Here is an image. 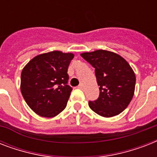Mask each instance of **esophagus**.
I'll use <instances>...</instances> for the list:
<instances>
[{"label":"esophagus","instance_id":"34e87169","mask_svg":"<svg viewBox=\"0 0 157 157\" xmlns=\"http://www.w3.org/2000/svg\"><path fill=\"white\" fill-rule=\"evenodd\" d=\"M78 88L81 89V90H83V88H84L83 85H82V84H80V85L78 86Z\"/></svg>","mask_w":157,"mask_h":157}]
</instances>
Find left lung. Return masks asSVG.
<instances>
[{
  "label": "left lung",
  "instance_id": "obj_1",
  "mask_svg": "<svg viewBox=\"0 0 157 157\" xmlns=\"http://www.w3.org/2000/svg\"><path fill=\"white\" fill-rule=\"evenodd\" d=\"M94 67L99 86V96L89 101V106L97 114L112 117L124 111L131 101L135 88V75L121 56L107 50H98L81 54Z\"/></svg>",
  "mask_w": 157,
  "mask_h": 157
}]
</instances>
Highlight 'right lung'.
Segmentation results:
<instances>
[{
  "mask_svg": "<svg viewBox=\"0 0 157 157\" xmlns=\"http://www.w3.org/2000/svg\"><path fill=\"white\" fill-rule=\"evenodd\" d=\"M73 58L71 53L52 51L36 56L23 69L21 93L40 117H54L66 107L72 90L67 68Z\"/></svg>",
  "mask_w": 157,
  "mask_h": 157,
  "instance_id": "1",
  "label": "right lung"
}]
</instances>
